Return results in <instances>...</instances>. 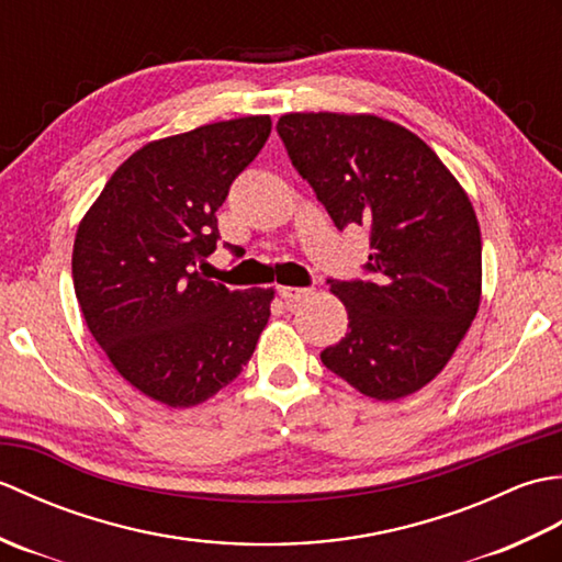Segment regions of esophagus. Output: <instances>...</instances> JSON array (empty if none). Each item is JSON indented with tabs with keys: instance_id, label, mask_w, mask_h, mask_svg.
I'll use <instances>...</instances> for the list:
<instances>
[{
	"instance_id": "esophagus-1",
	"label": "esophagus",
	"mask_w": 562,
	"mask_h": 562,
	"mask_svg": "<svg viewBox=\"0 0 562 562\" xmlns=\"http://www.w3.org/2000/svg\"><path fill=\"white\" fill-rule=\"evenodd\" d=\"M308 294H312V290H308V288H280V296L288 304L302 302V300H306Z\"/></svg>"
}]
</instances>
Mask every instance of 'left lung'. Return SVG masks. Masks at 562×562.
<instances>
[{"mask_svg":"<svg viewBox=\"0 0 562 562\" xmlns=\"http://www.w3.org/2000/svg\"><path fill=\"white\" fill-rule=\"evenodd\" d=\"M278 135L333 224L369 232L367 280H328L348 333L321 352L376 401L429 384L481 304V226L469 195L425 142L376 115L288 113Z\"/></svg>","mask_w":562,"mask_h":562,"instance_id":"left-lung-1","label":"left lung"}]
</instances>
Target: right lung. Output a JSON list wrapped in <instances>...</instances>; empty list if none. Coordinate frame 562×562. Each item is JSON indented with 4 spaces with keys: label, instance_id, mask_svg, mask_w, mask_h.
Masks as SVG:
<instances>
[{
    "label": "right lung",
    "instance_id": "add662e5",
    "mask_svg": "<svg viewBox=\"0 0 562 562\" xmlns=\"http://www.w3.org/2000/svg\"><path fill=\"white\" fill-rule=\"evenodd\" d=\"M268 115L149 142L83 214L71 278L91 336L145 396L190 408L244 372L272 290H229L198 272L220 241L217 210L270 135Z\"/></svg>",
    "mask_w": 562,
    "mask_h": 562
}]
</instances>
